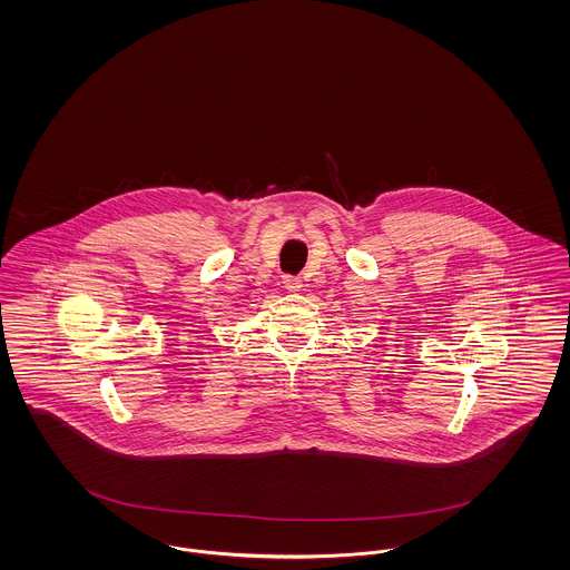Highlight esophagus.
Here are the masks:
<instances>
[{"label":"esophagus","mask_w":570,"mask_h":570,"mask_svg":"<svg viewBox=\"0 0 570 570\" xmlns=\"http://www.w3.org/2000/svg\"><path fill=\"white\" fill-rule=\"evenodd\" d=\"M282 284H284V288H286V291H291V293H299V291H302V286H304L299 277H284V282H282Z\"/></svg>","instance_id":"esophagus-1"}]
</instances>
